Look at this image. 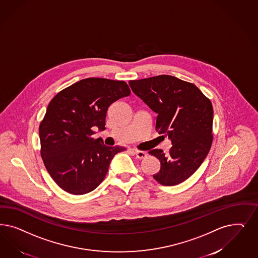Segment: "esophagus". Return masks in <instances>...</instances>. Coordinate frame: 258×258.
<instances>
[{"label": "esophagus", "mask_w": 258, "mask_h": 258, "mask_svg": "<svg viewBox=\"0 0 258 258\" xmlns=\"http://www.w3.org/2000/svg\"><path fill=\"white\" fill-rule=\"evenodd\" d=\"M132 152H133L134 154L136 155V157L138 158H140V159H142V158H146V156H147V154L145 153V152H143V151H139V150H132Z\"/></svg>", "instance_id": "1"}]
</instances>
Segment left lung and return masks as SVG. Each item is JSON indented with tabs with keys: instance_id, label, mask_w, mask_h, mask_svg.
Returning a JSON list of instances; mask_svg holds the SVG:
<instances>
[{
	"instance_id": "8db88e82",
	"label": "left lung",
	"mask_w": 258,
	"mask_h": 258,
	"mask_svg": "<svg viewBox=\"0 0 258 258\" xmlns=\"http://www.w3.org/2000/svg\"><path fill=\"white\" fill-rule=\"evenodd\" d=\"M129 85L158 115L156 131L172 142L168 156L162 150L150 151L161 164L154 178L165 186L183 182L200 168L211 149L214 116L211 101L195 84L173 76L130 81Z\"/></svg>"
}]
</instances>
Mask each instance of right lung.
<instances>
[{"mask_svg": "<svg viewBox=\"0 0 258 258\" xmlns=\"http://www.w3.org/2000/svg\"><path fill=\"white\" fill-rule=\"evenodd\" d=\"M131 91L123 81L88 78L58 93L50 101L39 135L41 156L53 180L72 195L95 190L111 160L125 147L93 139V127L105 129L108 107Z\"/></svg>", "mask_w": 258, "mask_h": 258, "instance_id": "obj_1", "label": "right lung"}]
</instances>
